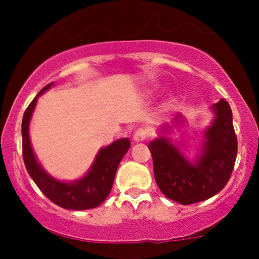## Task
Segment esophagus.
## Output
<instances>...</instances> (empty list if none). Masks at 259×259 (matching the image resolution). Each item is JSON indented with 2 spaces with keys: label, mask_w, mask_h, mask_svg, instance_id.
<instances>
[{
  "label": "esophagus",
  "mask_w": 259,
  "mask_h": 259,
  "mask_svg": "<svg viewBox=\"0 0 259 259\" xmlns=\"http://www.w3.org/2000/svg\"><path fill=\"white\" fill-rule=\"evenodd\" d=\"M147 138H148V130L145 129V127H139L133 136L134 141H136V142L145 141Z\"/></svg>",
  "instance_id": "1"
}]
</instances>
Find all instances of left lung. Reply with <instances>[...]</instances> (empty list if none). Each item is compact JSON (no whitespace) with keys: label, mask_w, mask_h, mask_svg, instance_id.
Instances as JSON below:
<instances>
[{"label":"left lung","mask_w":259,"mask_h":259,"mask_svg":"<svg viewBox=\"0 0 259 259\" xmlns=\"http://www.w3.org/2000/svg\"><path fill=\"white\" fill-rule=\"evenodd\" d=\"M213 109L215 118L204 134L203 151L195 164L165 138L148 145L157 185L168 198L181 204H192L217 195L233 173L237 154L233 112L225 100L215 103ZM175 120H179V115Z\"/></svg>","instance_id":"8db88e82"}]
</instances>
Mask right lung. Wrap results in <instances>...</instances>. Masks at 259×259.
<instances>
[{
    "label": "right lung",
    "mask_w": 259,
    "mask_h": 259,
    "mask_svg": "<svg viewBox=\"0 0 259 259\" xmlns=\"http://www.w3.org/2000/svg\"><path fill=\"white\" fill-rule=\"evenodd\" d=\"M51 85L52 82L45 86L38 92L23 115V159H24L25 168L44 195L57 206L74 210L96 208L106 200L111 192L118 165L124 154L129 150L130 141L127 139H120L109 146L102 148L97 154L90 171L81 179L73 183H62L53 179L37 163L29 139V123L37 102V97L42 95L47 89L51 88Z\"/></svg>",
    "instance_id": "1"
}]
</instances>
